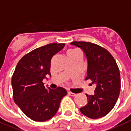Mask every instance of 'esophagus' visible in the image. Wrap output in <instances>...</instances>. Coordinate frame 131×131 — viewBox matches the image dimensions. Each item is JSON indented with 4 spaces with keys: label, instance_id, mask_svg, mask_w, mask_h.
<instances>
[{
    "label": "esophagus",
    "instance_id": "obj_1",
    "mask_svg": "<svg viewBox=\"0 0 131 131\" xmlns=\"http://www.w3.org/2000/svg\"><path fill=\"white\" fill-rule=\"evenodd\" d=\"M68 95H70V96H76V94H74V93H72V92H68Z\"/></svg>",
    "mask_w": 131,
    "mask_h": 131
}]
</instances>
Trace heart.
Returning <instances> with one entry per match:
<instances>
[{
  "mask_svg": "<svg viewBox=\"0 0 131 131\" xmlns=\"http://www.w3.org/2000/svg\"><path fill=\"white\" fill-rule=\"evenodd\" d=\"M76 52H77V50H69L67 52V54H74V53H75Z\"/></svg>",
  "mask_w": 131,
  "mask_h": 131,
  "instance_id": "1",
  "label": "heart"
}]
</instances>
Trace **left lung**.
I'll use <instances>...</instances> for the list:
<instances>
[{"label": "left lung", "mask_w": 131, "mask_h": 131, "mask_svg": "<svg viewBox=\"0 0 131 131\" xmlns=\"http://www.w3.org/2000/svg\"><path fill=\"white\" fill-rule=\"evenodd\" d=\"M71 44L83 50L88 60L85 79L96 85L94 94H86L88 104L80 111L92 119L105 116L115 106L120 92V74L116 61L108 50L96 43L73 41Z\"/></svg>", "instance_id": "8db88e82"}]
</instances>
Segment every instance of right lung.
<instances>
[{"label":"right lung","mask_w":131,"mask_h":131,"mask_svg":"<svg viewBox=\"0 0 131 131\" xmlns=\"http://www.w3.org/2000/svg\"><path fill=\"white\" fill-rule=\"evenodd\" d=\"M65 43H52L37 48L22 57L12 76L14 102L30 119L44 122L57 112L61 100L67 94L64 88L46 89L42 81L50 75V61Z\"/></svg>","instance_id":"right-lung-1"}]
</instances>
